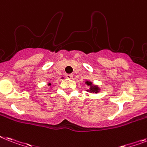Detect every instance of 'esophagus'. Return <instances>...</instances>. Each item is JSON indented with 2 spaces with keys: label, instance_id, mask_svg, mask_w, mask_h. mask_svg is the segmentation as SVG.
I'll list each match as a JSON object with an SVG mask.
<instances>
[{
  "label": "esophagus",
  "instance_id": "obj_1",
  "mask_svg": "<svg viewBox=\"0 0 147 147\" xmlns=\"http://www.w3.org/2000/svg\"><path fill=\"white\" fill-rule=\"evenodd\" d=\"M72 77H73V75H72V74H67V75H66V78H69V79H71Z\"/></svg>",
  "mask_w": 147,
  "mask_h": 147
}]
</instances>
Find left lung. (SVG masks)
<instances>
[{
  "label": "left lung",
  "mask_w": 147,
  "mask_h": 147,
  "mask_svg": "<svg viewBox=\"0 0 147 147\" xmlns=\"http://www.w3.org/2000/svg\"><path fill=\"white\" fill-rule=\"evenodd\" d=\"M85 84H87L88 86H89V87H90V88H89L88 90H87V91H88V92L96 93V94H97L98 92H100V88H99L97 85H94V84H93V83L91 82H89V81H86Z\"/></svg>",
  "instance_id": "obj_1"
}]
</instances>
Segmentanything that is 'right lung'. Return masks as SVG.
<instances>
[{
    "mask_svg": "<svg viewBox=\"0 0 147 147\" xmlns=\"http://www.w3.org/2000/svg\"><path fill=\"white\" fill-rule=\"evenodd\" d=\"M48 85H51V83H48Z\"/></svg>",
    "mask_w": 147,
    "mask_h": 147,
    "instance_id": "right-lung-1",
    "label": "right lung"
}]
</instances>
